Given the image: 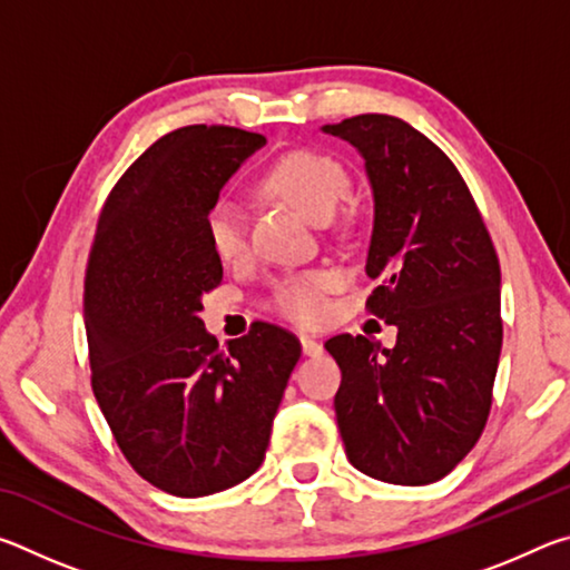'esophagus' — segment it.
<instances>
[{
	"label": "esophagus",
	"instance_id": "1",
	"mask_svg": "<svg viewBox=\"0 0 570 570\" xmlns=\"http://www.w3.org/2000/svg\"><path fill=\"white\" fill-rule=\"evenodd\" d=\"M302 352L306 356H322L324 354V346L316 342V340H312V336H302Z\"/></svg>",
	"mask_w": 570,
	"mask_h": 570
}]
</instances>
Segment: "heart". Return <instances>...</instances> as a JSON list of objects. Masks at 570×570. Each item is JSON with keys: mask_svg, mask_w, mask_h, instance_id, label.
<instances>
[{"mask_svg": "<svg viewBox=\"0 0 570 570\" xmlns=\"http://www.w3.org/2000/svg\"><path fill=\"white\" fill-rule=\"evenodd\" d=\"M258 186L322 224L334 216L350 190V176L342 163L326 153L292 150L266 168ZM204 230L210 250L220 262L234 264L244 258L248 248L246 216L234 200H214L204 216ZM334 284L336 276L332 272H304L282 278L272 292V308L298 326H314L326 316V294Z\"/></svg>", "mask_w": 570, "mask_h": 570, "instance_id": "b5f03b06", "label": "heart"}]
</instances>
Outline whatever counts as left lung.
<instances>
[{
    "instance_id": "1",
    "label": "left lung",
    "mask_w": 570,
    "mask_h": 570,
    "mask_svg": "<svg viewBox=\"0 0 570 570\" xmlns=\"http://www.w3.org/2000/svg\"><path fill=\"white\" fill-rule=\"evenodd\" d=\"M324 132L362 153L374 190L366 312L397 326L384 350L362 334L326 342L346 458L394 485L445 478L485 430L503 346L500 264L475 198L428 135L392 115Z\"/></svg>"
}]
</instances>
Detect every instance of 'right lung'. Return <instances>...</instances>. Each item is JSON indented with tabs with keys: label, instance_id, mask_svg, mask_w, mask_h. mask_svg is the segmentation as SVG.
Returning <instances> with one entry per match:
<instances>
[{
	"label": "right lung",
	"instance_id": "add662e5",
	"mask_svg": "<svg viewBox=\"0 0 570 570\" xmlns=\"http://www.w3.org/2000/svg\"><path fill=\"white\" fill-rule=\"evenodd\" d=\"M264 142L228 125L163 135L112 186L88 256L95 400L130 468L178 498L254 475L302 356L292 332L266 322L218 350L198 316L224 278L204 216Z\"/></svg>",
	"mask_w": 570,
	"mask_h": 570
}]
</instances>
